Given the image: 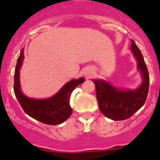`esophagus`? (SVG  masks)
<instances>
[{
    "mask_svg": "<svg viewBox=\"0 0 160 160\" xmlns=\"http://www.w3.org/2000/svg\"><path fill=\"white\" fill-rule=\"evenodd\" d=\"M91 71H88V72H85V76H86V77H89L90 76V75H91Z\"/></svg>",
    "mask_w": 160,
    "mask_h": 160,
    "instance_id": "1",
    "label": "esophagus"
}]
</instances>
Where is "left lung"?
Returning a JSON list of instances; mask_svg holds the SVG:
<instances>
[{"label": "left lung", "instance_id": "1", "mask_svg": "<svg viewBox=\"0 0 160 160\" xmlns=\"http://www.w3.org/2000/svg\"><path fill=\"white\" fill-rule=\"evenodd\" d=\"M131 51L135 57L142 81L135 89H120L104 80H92L96 86L100 111L114 121L130 118L145 103L149 89V74L141 51L131 40Z\"/></svg>", "mask_w": 160, "mask_h": 160}]
</instances>
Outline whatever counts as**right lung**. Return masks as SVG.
<instances>
[{
    "mask_svg": "<svg viewBox=\"0 0 160 160\" xmlns=\"http://www.w3.org/2000/svg\"><path fill=\"white\" fill-rule=\"evenodd\" d=\"M24 59V49L21 50L14 73V93L26 114L47 125H59L68 118L72 113L70 96L76 86L84 82V78L72 79L62 87L57 93L46 99L30 98L21 89L20 68Z\"/></svg>",
    "mask_w": 160,
    "mask_h": 160,
    "instance_id": "add662e5",
    "label": "right lung"
}]
</instances>
